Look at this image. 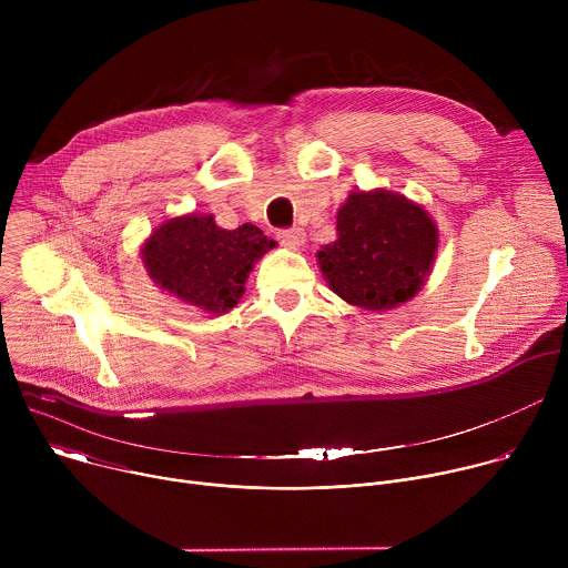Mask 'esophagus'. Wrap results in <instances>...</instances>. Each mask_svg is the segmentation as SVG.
Masks as SVG:
<instances>
[{"label": "esophagus", "instance_id": "esophagus-1", "mask_svg": "<svg viewBox=\"0 0 568 568\" xmlns=\"http://www.w3.org/2000/svg\"><path fill=\"white\" fill-rule=\"evenodd\" d=\"M278 240L287 250H301L305 245V231L303 229H283L278 231Z\"/></svg>", "mask_w": 568, "mask_h": 568}]
</instances>
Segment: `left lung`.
Returning <instances> with one entry per match:
<instances>
[{
  "instance_id": "1",
  "label": "left lung",
  "mask_w": 568,
  "mask_h": 568,
  "mask_svg": "<svg viewBox=\"0 0 568 568\" xmlns=\"http://www.w3.org/2000/svg\"><path fill=\"white\" fill-rule=\"evenodd\" d=\"M438 235L425 206L402 193L353 191L337 211V240L316 252V265L346 303L384 312L423 290Z\"/></svg>"
}]
</instances>
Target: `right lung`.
Returning <instances> with one entry per match:
<instances>
[{
  "label": "right lung",
  "instance_id": "obj_1",
  "mask_svg": "<svg viewBox=\"0 0 568 568\" xmlns=\"http://www.w3.org/2000/svg\"><path fill=\"white\" fill-rule=\"evenodd\" d=\"M274 247L256 224L226 231L211 213H186L145 237L141 263L159 290L215 316L237 305L254 263Z\"/></svg>",
  "mask_w": 568,
  "mask_h": 568
}]
</instances>
